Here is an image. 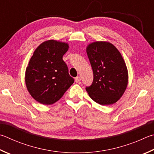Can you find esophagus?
<instances>
[{"mask_svg": "<svg viewBox=\"0 0 154 154\" xmlns=\"http://www.w3.org/2000/svg\"><path fill=\"white\" fill-rule=\"evenodd\" d=\"M75 81L76 83H79L81 82V77H76L75 78Z\"/></svg>", "mask_w": 154, "mask_h": 154, "instance_id": "34e87169", "label": "esophagus"}]
</instances>
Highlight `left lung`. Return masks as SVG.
Returning a JSON list of instances; mask_svg holds the SVG:
<instances>
[{
	"label": "left lung",
	"mask_w": 154,
	"mask_h": 154,
	"mask_svg": "<svg viewBox=\"0 0 154 154\" xmlns=\"http://www.w3.org/2000/svg\"><path fill=\"white\" fill-rule=\"evenodd\" d=\"M87 54L93 70L94 79L86 87L89 97L101 105L116 102L128 83V71L121 53L106 42H96L87 47Z\"/></svg>",
	"instance_id": "8db88e82"
}]
</instances>
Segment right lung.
I'll list each match as a JSON object with an SVG mask.
<instances>
[{"mask_svg": "<svg viewBox=\"0 0 154 154\" xmlns=\"http://www.w3.org/2000/svg\"><path fill=\"white\" fill-rule=\"evenodd\" d=\"M68 49V44L48 40L35 49L31 58L26 83L31 96L41 104H54L74 83L63 60Z\"/></svg>", "mask_w": 154, "mask_h": 154, "instance_id": "1", "label": "right lung"}]
</instances>
